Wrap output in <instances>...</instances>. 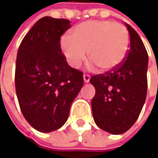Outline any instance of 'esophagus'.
<instances>
[{"mask_svg":"<svg viewBox=\"0 0 158 158\" xmlns=\"http://www.w3.org/2000/svg\"><path fill=\"white\" fill-rule=\"evenodd\" d=\"M89 79H90V76L87 75V74H84L83 75V81L84 82H89Z\"/></svg>","mask_w":158,"mask_h":158,"instance_id":"34e87169","label":"esophagus"}]
</instances>
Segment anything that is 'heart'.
<instances>
[{
  "label": "heart",
  "mask_w": 158,
  "mask_h": 158,
  "mask_svg": "<svg viewBox=\"0 0 158 158\" xmlns=\"http://www.w3.org/2000/svg\"><path fill=\"white\" fill-rule=\"evenodd\" d=\"M70 37L60 40V48L74 69L85 61L87 52L92 67L99 68L101 72H111L124 62L130 48L127 29L111 20L83 22L72 29Z\"/></svg>",
  "instance_id": "obj_1"
}]
</instances>
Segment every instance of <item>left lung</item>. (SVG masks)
<instances>
[{
  "mask_svg": "<svg viewBox=\"0 0 158 158\" xmlns=\"http://www.w3.org/2000/svg\"><path fill=\"white\" fill-rule=\"evenodd\" d=\"M130 48L118 69L91 76L96 93L91 100L95 123L112 135L128 130L139 117L145 103L148 80V52L140 36L126 23Z\"/></svg>",
  "mask_w": 158,
  "mask_h": 158,
  "instance_id": "1",
  "label": "left lung"
}]
</instances>
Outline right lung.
<instances>
[{
    "instance_id": "right-lung-1",
    "label": "right lung",
    "mask_w": 158,
    "mask_h": 158,
    "mask_svg": "<svg viewBox=\"0 0 158 158\" xmlns=\"http://www.w3.org/2000/svg\"><path fill=\"white\" fill-rule=\"evenodd\" d=\"M68 19L45 16L22 40L15 63V91L21 112L36 130L61 127L83 85V73L71 68L61 52L60 36Z\"/></svg>"
}]
</instances>
